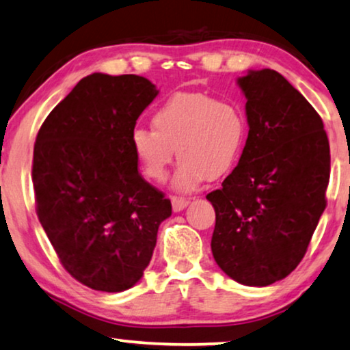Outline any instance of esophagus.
Wrapping results in <instances>:
<instances>
[{
    "instance_id": "obj_1",
    "label": "esophagus",
    "mask_w": 350,
    "mask_h": 350,
    "mask_svg": "<svg viewBox=\"0 0 350 350\" xmlns=\"http://www.w3.org/2000/svg\"><path fill=\"white\" fill-rule=\"evenodd\" d=\"M171 203H172V209H174L176 213H179V211H183V209L187 206L190 202H189L187 198H184V197H172L171 198Z\"/></svg>"
}]
</instances>
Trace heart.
Segmentation results:
<instances>
[{
    "label": "heart",
    "mask_w": 350,
    "mask_h": 350,
    "mask_svg": "<svg viewBox=\"0 0 350 350\" xmlns=\"http://www.w3.org/2000/svg\"><path fill=\"white\" fill-rule=\"evenodd\" d=\"M152 124L153 129H133L134 157L148 179L163 183L178 155L172 176L178 192H192L208 179L227 174L239 163L248 133L243 110L235 102L204 92L170 96L153 110Z\"/></svg>",
    "instance_id": "obj_1"
}]
</instances>
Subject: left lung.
Instances as JSON below:
<instances>
[{"instance_id":"1","label":"left lung","mask_w":350,"mask_h":350,"mask_svg":"<svg viewBox=\"0 0 350 350\" xmlns=\"http://www.w3.org/2000/svg\"><path fill=\"white\" fill-rule=\"evenodd\" d=\"M237 83L250 131L239 165L206 195L211 251L232 280L267 286L297 267L327 208L329 144L320 115L275 70Z\"/></svg>"}]
</instances>
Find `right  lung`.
Returning a JSON list of instances; mask_svg holds the SVG:
<instances>
[{
	"label": "right lung",
	"instance_id": "1",
	"mask_svg": "<svg viewBox=\"0 0 350 350\" xmlns=\"http://www.w3.org/2000/svg\"><path fill=\"white\" fill-rule=\"evenodd\" d=\"M158 90L137 75L83 78L33 148L36 214L64 269L97 291L136 285L171 202L137 171L131 133Z\"/></svg>",
	"mask_w": 350,
	"mask_h": 350
}]
</instances>
